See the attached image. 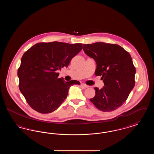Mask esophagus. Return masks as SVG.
Returning <instances> with one entry per match:
<instances>
[{
    "instance_id": "34e87169",
    "label": "esophagus",
    "mask_w": 154,
    "mask_h": 154,
    "mask_svg": "<svg viewBox=\"0 0 154 154\" xmlns=\"http://www.w3.org/2000/svg\"><path fill=\"white\" fill-rule=\"evenodd\" d=\"M81 86L83 88H88L89 87L88 85H86V84H81Z\"/></svg>"
}]
</instances>
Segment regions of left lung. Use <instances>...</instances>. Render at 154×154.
I'll list each match as a JSON object with an SVG mask.
<instances>
[{
	"instance_id": "1",
	"label": "left lung",
	"mask_w": 154,
	"mask_h": 154,
	"mask_svg": "<svg viewBox=\"0 0 154 154\" xmlns=\"http://www.w3.org/2000/svg\"><path fill=\"white\" fill-rule=\"evenodd\" d=\"M83 50L96 63V75H102L104 87H95L90 99L99 110L111 111L124 103L134 87L136 69L128 52L116 44L96 42L83 44Z\"/></svg>"
}]
</instances>
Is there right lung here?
<instances>
[{"mask_svg":"<svg viewBox=\"0 0 154 154\" xmlns=\"http://www.w3.org/2000/svg\"><path fill=\"white\" fill-rule=\"evenodd\" d=\"M82 48V44L53 42L35 44L22 56L18 70L19 88L30 106L47 114L57 110L79 81L58 79L61 68L67 67Z\"/></svg>","mask_w":154,"mask_h":154,"instance_id":"obj_1","label":"right lung"}]
</instances>
